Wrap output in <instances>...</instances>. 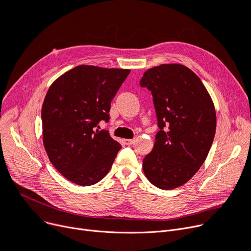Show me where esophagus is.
<instances>
[{"label":"esophagus","instance_id":"obj_1","mask_svg":"<svg viewBox=\"0 0 251 251\" xmlns=\"http://www.w3.org/2000/svg\"><path fill=\"white\" fill-rule=\"evenodd\" d=\"M134 142V139H124V143L126 146H131Z\"/></svg>","mask_w":251,"mask_h":251}]
</instances>
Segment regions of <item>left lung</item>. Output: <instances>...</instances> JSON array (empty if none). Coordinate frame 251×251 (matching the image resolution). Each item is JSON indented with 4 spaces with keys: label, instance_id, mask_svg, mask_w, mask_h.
Segmentation results:
<instances>
[{
    "label": "left lung",
    "instance_id": "1",
    "mask_svg": "<svg viewBox=\"0 0 251 251\" xmlns=\"http://www.w3.org/2000/svg\"><path fill=\"white\" fill-rule=\"evenodd\" d=\"M140 86L152 96L159 131L143 172L154 186L174 189L189 181L205 161L216 133V111L201 80L180 64L144 72Z\"/></svg>",
    "mask_w": 251,
    "mask_h": 251
}]
</instances>
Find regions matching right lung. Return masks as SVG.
Masks as SVG:
<instances>
[{"instance_id": "1", "label": "right lung", "mask_w": 251, "mask_h": 251, "mask_svg": "<svg viewBox=\"0 0 251 251\" xmlns=\"http://www.w3.org/2000/svg\"><path fill=\"white\" fill-rule=\"evenodd\" d=\"M130 70L80 65L52 83L42 108L43 139L50 163L80 186L100 182L115 161L121 144L108 130L111 101Z\"/></svg>"}]
</instances>
